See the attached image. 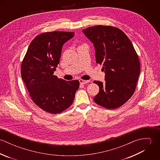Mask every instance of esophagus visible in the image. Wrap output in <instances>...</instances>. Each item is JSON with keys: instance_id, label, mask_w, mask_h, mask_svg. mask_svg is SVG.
I'll list each match as a JSON object with an SVG mask.
<instances>
[{"instance_id": "esophagus-1", "label": "esophagus", "mask_w": 160, "mask_h": 160, "mask_svg": "<svg viewBox=\"0 0 160 160\" xmlns=\"http://www.w3.org/2000/svg\"><path fill=\"white\" fill-rule=\"evenodd\" d=\"M89 82H90V81H88V80H82V79L79 80V82L81 84H88Z\"/></svg>"}]
</instances>
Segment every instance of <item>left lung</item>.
<instances>
[{
  "label": "left lung",
  "instance_id": "1",
  "mask_svg": "<svg viewBox=\"0 0 160 160\" xmlns=\"http://www.w3.org/2000/svg\"><path fill=\"white\" fill-rule=\"evenodd\" d=\"M82 32L93 44L96 62L103 65L105 73V82L93 81L99 86L94 102L108 109L118 108L134 93L140 74L134 47L124 32L115 27L98 25Z\"/></svg>",
  "mask_w": 160,
  "mask_h": 160
}]
</instances>
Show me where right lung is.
<instances>
[{"mask_svg": "<svg viewBox=\"0 0 160 160\" xmlns=\"http://www.w3.org/2000/svg\"><path fill=\"white\" fill-rule=\"evenodd\" d=\"M74 35V32L63 31L38 35L29 44L22 64V78L32 100L52 114L69 107L79 86L78 80L66 81L53 75L62 47Z\"/></svg>", "mask_w": 160, "mask_h": 160, "instance_id": "right-lung-1", "label": "right lung"}]
</instances>
